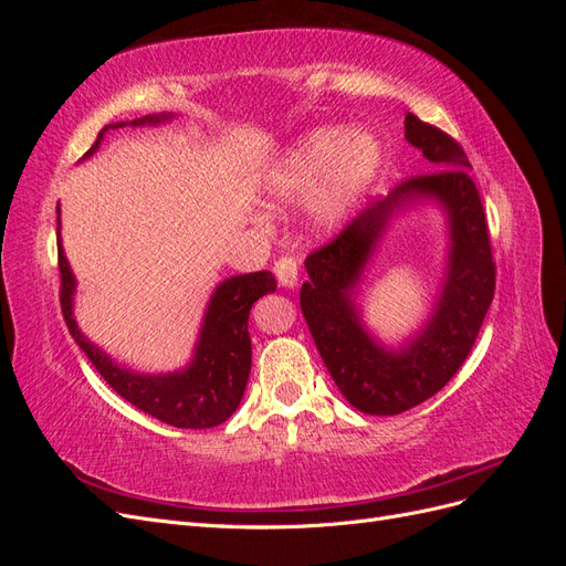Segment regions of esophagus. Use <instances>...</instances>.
Here are the masks:
<instances>
[{"mask_svg": "<svg viewBox=\"0 0 566 566\" xmlns=\"http://www.w3.org/2000/svg\"><path fill=\"white\" fill-rule=\"evenodd\" d=\"M273 273L283 287H295L297 285V262L293 256H281V260L273 264Z\"/></svg>", "mask_w": 566, "mask_h": 566, "instance_id": "esophagus-1", "label": "esophagus"}]
</instances>
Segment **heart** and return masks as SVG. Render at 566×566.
<instances>
[{"label": "heart", "mask_w": 566, "mask_h": 566, "mask_svg": "<svg viewBox=\"0 0 566 566\" xmlns=\"http://www.w3.org/2000/svg\"><path fill=\"white\" fill-rule=\"evenodd\" d=\"M382 165L385 146L373 132L318 127L281 153L262 186L273 208L314 202V227L328 233L347 224Z\"/></svg>", "instance_id": "b5f03b06"}]
</instances>
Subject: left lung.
Returning a JSON list of instances; mask_svg holds the SVG:
<instances>
[{
    "label": "left lung",
    "instance_id": "left-lung-1",
    "mask_svg": "<svg viewBox=\"0 0 566 566\" xmlns=\"http://www.w3.org/2000/svg\"><path fill=\"white\" fill-rule=\"evenodd\" d=\"M406 142L437 172L410 177L368 205L331 245L306 256L300 304L337 389L361 413L399 416L447 385L465 361L495 290V264L470 160L449 134L406 115ZM434 201L448 221V262L426 323L397 348L375 336L357 304L365 271L394 218Z\"/></svg>",
    "mask_w": 566,
    "mask_h": 566
}]
</instances>
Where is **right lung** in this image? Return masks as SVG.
Segmentation results:
<instances>
[{
	"label": "right lung",
	"mask_w": 566,
	"mask_h": 566,
	"mask_svg": "<svg viewBox=\"0 0 566 566\" xmlns=\"http://www.w3.org/2000/svg\"><path fill=\"white\" fill-rule=\"evenodd\" d=\"M175 115H144L132 119V127L163 125ZM127 123L106 125L98 132L96 144L87 150L92 158L108 129L125 127ZM82 158V160H84ZM59 214V271H61V312L67 331L87 354L94 368L119 397L136 406L144 413L158 418L181 430H205L229 420L241 406L243 391L252 366V342L248 333V318L252 304L276 290V279L271 271L243 273L221 281L210 295L208 310L202 314L193 356L184 368L169 373H139L117 364L111 354L80 331L75 321V293L77 279L61 243V208Z\"/></svg>",
	"instance_id": "obj_1"
}]
</instances>
